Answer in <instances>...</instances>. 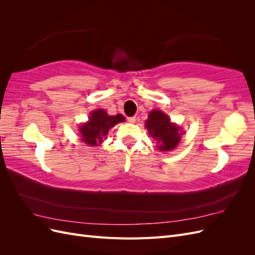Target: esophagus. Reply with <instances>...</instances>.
Returning a JSON list of instances; mask_svg holds the SVG:
<instances>
[{
    "label": "esophagus",
    "instance_id": "obj_1",
    "mask_svg": "<svg viewBox=\"0 0 255 255\" xmlns=\"http://www.w3.org/2000/svg\"><path fill=\"white\" fill-rule=\"evenodd\" d=\"M128 121L129 123H135V122H136V118H135V117H128Z\"/></svg>",
    "mask_w": 255,
    "mask_h": 255
}]
</instances>
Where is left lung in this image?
Returning a JSON list of instances; mask_svg holds the SVG:
<instances>
[{"instance_id":"obj_1","label":"left lung","mask_w":255,"mask_h":255,"mask_svg":"<svg viewBox=\"0 0 255 255\" xmlns=\"http://www.w3.org/2000/svg\"><path fill=\"white\" fill-rule=\"evenodd\" d=\"M145 128L150 136L156 141V148L159 151H172L179 144L182 138V129L170 118L159 110L150 112L145 121Z\"/></svg>"}]
</instances>
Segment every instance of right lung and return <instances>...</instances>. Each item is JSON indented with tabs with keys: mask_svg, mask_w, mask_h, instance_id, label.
Wrapping results in <instances>:
<instances>
[{
	"mask_svg": "<svg viewBox=\"0 0 255 255\" xmlns=\"http://www.w3.org/2000/svg\"><path fill=\"white\" fill-rule=\"evenodd\" d=\"M125 120L126 118L121 114L110 116L104 110L91 112L88 121L79 128L81 140L91 146L99 145L106 139L109 130L113 127Z\"/></svg>",
	"mask_w": 255,
	"mask_h": 255,
	"instance_id": "add662e5",
	"label": "right lung"
}]
</instances>
